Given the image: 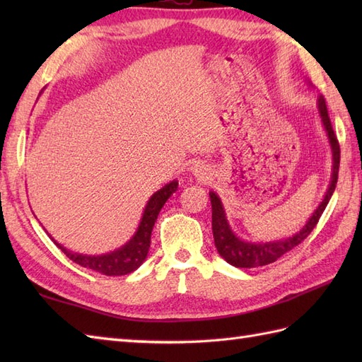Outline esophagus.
<instances>
[{"label":"esophagus","instance_id":"1","mask_svg":"<svg viewBox=\"0 0 362 362\" xmlns=\"http://www.w3.org/2000/svg\"><path fill=\"white\" fill-rule=\"evenodd\" d=\"M191 173H193L196 177H206L210 174V168H209V165L197 161V163L191 166Z\"/></svg>","mask_w":362,"mask_h":362}]
</instances>
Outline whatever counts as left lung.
I'll return each mask as SVG.
<instances>
[{
	"label": "left lung",
	"mask_w": 362,
	"mask_h": 362,
	"mask_svg": "<svg viewBox=\"0 0 362 362\" xmlns=\"http://www.w3.org/2000/svg\"><path fill=\"white\" fill-rule=\"evenodd\" d=\"M317 109L319 115L322 118V124L325 127V132L328 135L329 146H332V152H333V173H332V182H329V187L325 193L324 201L320 202V205L316 209V211L313 213V216L310 221L306 222L303 228L300 230L298 233L292 235L286 240H280V241H271V243H249L240 240L230 228L227 218H226V211L224 206H222L221 199L218 197L216 193H210V201H211V226H213V238H214V245L219 252V255L224 258L228 264H232L235 267H258V266H266L271 264L274 261L283 257L284 253H288L302 243L306 236H308L313 228L317 226V222L324 213L327 204L332 199L336 183H337V174H339V161H341V149H339V141H337L336 134L332 126V121H329L328 117V109L325 104L324 96H319L317 99Z\"/></svg>",
	"instance_id": "obj_1"
}]
</instances>
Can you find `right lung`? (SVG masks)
Masks as SVG:
<instances>
[{"label": "right lung", "mask_w": 362, "mask_h": 362, "mask_svg": "<svg viewBox=\"0 0 362 362\" xmlns=\"http://www.w3.org/2000/svg\"><path fill=\"white\" fill-rule=\"evenodd\" d=\"M177 187H179V183H177V180H173L161 189H158L157 193H153L149 199V202L144 206L143 218L140 221V226H138L135 235L130 238V241L122 245V247L113 250L110 253H105V255L91 257V255H82V253H74L71 250H68L66 247H64L62 244L54 241L52 238L51 240L68 258L73 259L76 264H79L82 267H88L91 271L104 274V275H126V274L134 272L135 269L141 266L146 257H148L153 224H156L158 213L161 209H163L165 202L173 196V193H175Z\"/></svg>", "instance_id": "obj_1"}]
</instances>
